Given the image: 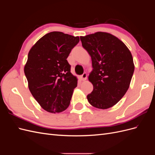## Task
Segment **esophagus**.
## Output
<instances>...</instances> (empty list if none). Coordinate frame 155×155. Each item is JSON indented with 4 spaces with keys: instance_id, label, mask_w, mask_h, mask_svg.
I'll use <instances>...</instances> for the list:
<instances>
[{
    "instance_id": "1",
    "label": "esophagus",
    "mask_w": 155,
    "mask_h": 155,
    "mask_svg": "<svg viewBox=\"0 0 155 155\" xmlns=\"http://www.w3.org/2000/svg\"><path fill=\"white\" fill-rule=\"evenodd\" d=\"M87 78V73H84L83 74H82L81 76H80V78L82 81H85Z\"/></svg>"
}]
</instances>
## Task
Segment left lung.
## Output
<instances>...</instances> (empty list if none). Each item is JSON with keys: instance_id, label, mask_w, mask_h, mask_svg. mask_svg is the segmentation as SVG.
Instances as JSON below:
<instances>
[{"instance_id": "obj_1", "label": "left lung", "mask_w": 155, "mask_h": 155, "mask_svg": "<svg viewBox=\"0 0 155 155\" xmlns=\"http://www.w3.org/2000/svg\"><path fill=\"white\" fill-rule=\"evenodd\" d=\"M80 39L92 59V70L88 78L93 91L87 100L97 109H109L129 87L134 70L132 54L122 41L109 33L98 31L81 36Z\"/></svg>"}]
</instances>
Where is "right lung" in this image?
I'll use <instances>...</instances> for the list:
<instances>
[{
  "instance_id": "right-lung-1",
  "label": "right lung",
  "mask_w": 155,
  "mask_h": 155,
  "mask_svg": "<svg viewBox=\"0 0 155 155\" xmlns=\"http://www.w3.org/2000/svg\"><path fill=\"white\" fill-rule=\"evenodd\" d=\"M79 41L78 36L52 31L29 51L25 74L32 96L46 111L59 113L70 105L78 79L67 59Z\"/></svg>"
}]
</instances>
